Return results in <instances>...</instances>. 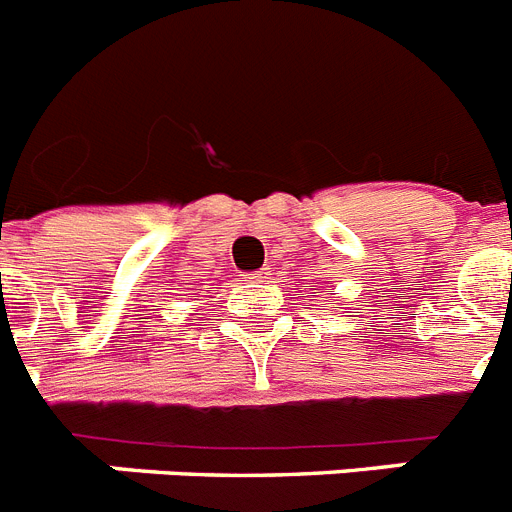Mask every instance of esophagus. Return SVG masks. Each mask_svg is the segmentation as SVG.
<instances>
[{
  "mask_svg": "<svg viewBox=\"0 0 512 512\" xmlns=\"http://www.w3.org/2000/svg\"><path fill=\"white\" fill-rule=\"evenodd\" d=\"M269 272L266 269H261V272H251V274H243V282H248V285H266L269 282Z\"/></svg>",
  "mask_w": 512,
  "mask_h": 512,
  "instance_id": "1",
  "label": "esophagus"
}]
</instances>
